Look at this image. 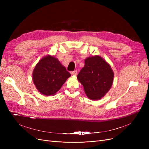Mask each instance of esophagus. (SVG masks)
<instances>
[{
    "instance_id": "esophagus-1",
    "label": "esophagus",
    "mask_w": 149,
    "mask_h": 149,
    "mask_svg": "<svg viewBox=\"0 0 149 149\" xmlns=\"http://www.w3.org/2000/svg\"><path fill=\"white\" fill-rule=\"evenodd\" d=\"M71 74L73 75H76L77 74V70H74V71H72L71 72Z\"/></svg>"
}]
</instances>
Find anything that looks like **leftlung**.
<instances>
[{
  "label": "left lung",
  "mask_w": 149,
  "mask_h": 149,
  "mask_svg": "<svg viewBox=\"0 0 149 149\" xmlns=\"http://www.w3.org/2000/svg\"><path fill=\"white\" fill-rule=\"evenodd\" d=\"M77 79L83 86L88 97L92 100L101 99L111 89L113 72L111 66L98 56L88 57Z\"/></svg>",
  "instance_id": "obj_1"
}]
</instances>
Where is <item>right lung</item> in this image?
Segmentation results:
<instances>
[{
  "mask_svg": "<svg viewBox=\"0 0 149 149\" xmlns=\"http://www.w3.org/2000/svg\"><path fill=\"white\" fill-rule=\"evenodd\" d=\"M70 76L57 58L47 56L36 65L33 73V82L45 95H54Z\"/></svg>",
  "mask_w": 149,
  "mask_h": 149,
  "instance_id": "obj_1",
  "label": "right lung"
}]
</instances>
